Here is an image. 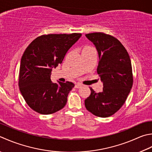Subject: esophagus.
I'll return each mask as SVG.
<instances>
[{
	"mask_svg": "<svg viewBox=\"0 0 152 152\" xmlns=\"http://www.w3.org/2000/svg\"><path fill=\"white\" fill-rule=\"evenodd\" d=\"M82 84H79V83H78V84H76V85H75V88H82Z\"/></svg>",
	"mask_w": 152,
	"mask_h": 152,
	"instance_id": "34e87169",
	"label": "esophagus"
}]
</instances>
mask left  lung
<instances>
[{
  "instance_id": "obj_1",
  "label": "left lung",
  "mask_w": 152,
  "mask_h": 152,
  "mask_svg": "<svg viewBox=\"0 0 152 152\" xmlns=\"http://www.w3.org/2000/svg\"><path fill=\"white\" fill-rule=\"evenodd\" d=\"M99 54L97 72L103 83V91L91 94L85 99L88 111L99 117L114 115L124 105L133 84L130 56L117 38L102 32L86 35Z\"/></svg>"
}]
</instances>
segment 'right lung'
<instances>
[{"label":"right lung","instance_id":"right-lung-1","mask_svg":"<svg viewBox=\"0 0 152 152\" xmlns=\"http://www.w3.org/2000/svg\"><path fill=\"white\" fill-rule=\"evenodd\" d=\"M81 35L77 33L42 35L26 49L21 58L18 85L26 103L35 112L53 114L66 104L74 84L70 82L54 84L50 75Z\"/></svg>","mask_w":152,"mask_h":152}]
</instances>
